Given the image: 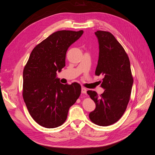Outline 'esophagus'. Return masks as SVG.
I'll use <instances>...</instances> for the list:
<instances>
[{"instance_id":"34e87169","label":"esophagus","mask_w":155,"mask_h":155,"mask_svg":"<svg viewBox=\"0 0 155 155\" xmlns=\"http://www.w3.org/2000/svg\"><path fill=\"white\" fill-rule=\"evenodd\" d=\"M87 90L85 88H84V87L81 88V93L82 94H87Z\"/></svg>"}]
</instances>
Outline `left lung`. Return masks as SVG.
Returning a JSON list of instances; mask_svg holds the SVG:
<instances>
[{
    "instance_id": "8db88e82",
    "label": "left lung",
    "mask_w": 155,
    "mask_h": 155,
    "mask_svg": "<svg viewBox=\"0 0 155 155\" xmlns=\"http://www.w3.org/2000/svg\"><path fill=\"white\" fill-rule=\"evenodd\" d=\"M99 43V58L95 74L102 75L101 87L105 89L98 96L95 91L87 94L96 104L95 109L89 114L93 123L108 126L118 121L129 103L133 84L127 54L111 33L95 32Z\"/></svg>"
}]
</instances>
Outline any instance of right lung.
Masks as SVG:
<instances>
[{
	"label": "right lung",
	"mask_w": 155,
	"mask_h": 155,
	"mask_svg": "<svg viewBox=\"0 0 155 155\" xmlns=\"http://www.w3.org/2000/svg\"><path fill=\"white\" fill-rule=\"evenodd\" d=\"M83 34V30L53 33L32 50L24 68L23 99L33 119L45 128L61 125L81 94L79 83H61L57 72L65 67L68 48Z\"/></svg>",
	"instance_id": "obj_1"
}]
</instances>
